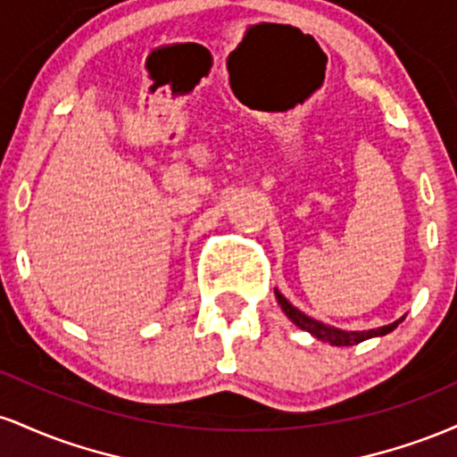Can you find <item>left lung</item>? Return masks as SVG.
I'll list each match as a JSON object with an SVG mask.
<instances>
[{"mask_svg":"<svg viewBox=\"0 0 457 457\" xmlns=\"http://www.w3.org/2000/svg\"><path fill=\"white\" fill-rule=\"evenodd\" d=\"M275 296H277V301H279L283 313H286V316L290 318L296 327H301L303 330H307V333H312L313 337L320 339V342H328L330 345H354V344L365 342V339L382 337V335L391 333L393 328H397V324L403 320V318H400V320H395L393 324H386V327H380V328L342 330V328L328 327V324H324V322H318V320L309 318L303 312H298V309L292 305V303L287 301V298L283 296L279 290H275Z\"/></svg>","mask_w":457,"mask_h":457,"instance_id":"1","label":"left lung"}]
</instances>
